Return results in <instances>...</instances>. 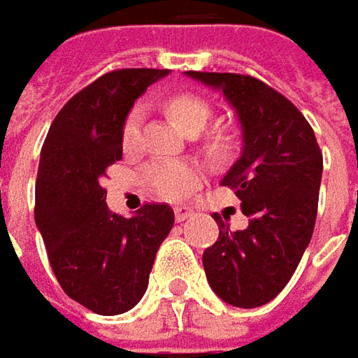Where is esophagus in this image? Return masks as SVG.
<instances>
[{"label": "esophagus", "instance_id": "obj_1", "mask_svg": "<svg viewBox=\"0 0 358 358\" xmlns=\"http://www.w3.org/2000/svg\"><path fill=\"white\" fill-rule=\"evenodd\" d=\"M174 217H176V221L182 223V221H186V219H190L192 217V209L190 207H184V205H180L174 209Z\"/></svg>", "mask_w": 358, "mask_h": 358}]
</instances>
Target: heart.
<instances>
[{
  "instance_id": "heart-1",
  "label": "heart",
  "mask_w": 358,
  "mask_h": 358,
  "mask_svg": "<svg viewBox=\"0 0 358 358\" xmlns=\"http://www.w3.org/2000/svg\"><path fill=\"white\" fill-rule=\"evenodd\" d=\"M168 113L172 116V120L178 124L180 129H184L186 133H194L199 129L205 127V122L209 120L213 108L211 104L196 96V94H176L168 100ZM143 118V106L137 104L133 106L124 122H122V143L124 147L133 145L137 135H139V124ZM227 147V137L225 131L215 129L207 135V149L211 153H219ZM145 182L149 188L159 194L162 199H170V201H178L184 199L194 186H196V168L188 162H153L145 168Z\"/></svg>"
}]
</instances>
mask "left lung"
I'll return each instance as SVG.
<instances>
[{"label":"left lung","instance_id":"1","mask_svg":"<svg viewBox=\"0 0 358 358\" xmlns=\"http://www.w3.org/2000/svg\"><path fill=\"white\" fill-rule=\"evenodd\" d=\"M221 90L242 124V155L221 180L236 190L245 229L215 213L217 242L203 252L211 289L229 306L260 308L291 280L308 248L322 182V151L306 116L271 85L240 73L186 71Z\"/></svg>","mask_w":358,"mask_h":358}]
</instances>
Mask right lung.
Listing matches in <instances>:
<instances>
[{"mask_svg": "<svg viewBox=\"0 0 358 358\" xmlns=\"http://www.w3.org/2000/svg\"><path fill=\"white\" fill-rule=\"evenodd\" d=\"M168 69H116L78 92L55 116L36 176V227L63 291L100 315L133 309L145 295L170 205L147 203L122 217L100 180L122 157V122L135 100Z\"/></svg>", "mask_w": 358, "mask_h": 358, "instance_id": "1", "label": "right lung"}]
</instances>
